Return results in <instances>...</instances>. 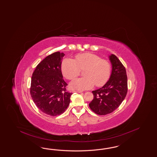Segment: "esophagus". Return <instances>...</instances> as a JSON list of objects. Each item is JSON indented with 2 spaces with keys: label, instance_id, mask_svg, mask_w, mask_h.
<instances>
[{
  "label": "esophagus",
  "instance_id": "34e87169",
  "mask_svg": "<svg viewBox=\"0 0 157 157\" xmlns=\"http://www.w3.org/2000/svg\"><path fill=\"white\" fill-rule=\"evenodd\" d=\"M74 92H77V93H82V91H79V90H75V91H74Z\"/></svg>",
  "mask_w": 157,
  "mask_h": 157
}]
</instances>
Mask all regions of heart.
<instances>
[{"instance_id":"1","label":"heart","mask_w":157,"mask_h":157,"mask_svg":"<svg viewBox=\"0 0 157 157\" xmlns=\"http://www.w3.org/2000/svg\"><path fill=\"white\" fill-rule=\"evenodd\" d=\"M83 70L84 77L77 78L70 83L71 88L78 90L90 89L94 86H101L108 81L111 74V65L107 59L97 54L84 53L76 54L74 59H63L61 70L67 79H73Z\"/></svg>"}]
</instances>
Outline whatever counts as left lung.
<instances>
[{"label":"left lung","instance_id":"obj_1","mask_svg":"<svg viewBox=\"0 0 157 157\" xmlns=\"http://www.w3.org/2000/svg\"><path fill=\"white\" fill-rule=\"evenodd\" d=\"M112 72L107 83L102 87L93 91L94 98L89 107L96 114H110L119 107L128 92V79L124 66L114 54L109 56Z\"/></svg>","mask_w":157,"mask_h":157}]
</instances>
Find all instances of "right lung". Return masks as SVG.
<instances>
[{
	"label": "right lung",
	"mask_w": 157,
	"mask_h": 157,
	"mask_svg": "<svg viewBox=\"0 0 157 157\" xmlns=\"http://www.w3.org/2000/svg\"><path fill=\"white\" fill-rule=\"evenodd\" d=\"M65 54L59 52L49 55L38 64L31 78L30 93L36 107L44 114H63L70 103L72 93L67 92V83L61 70Z\"/></svg>",
	"instance_id": "1"
}]
</instances>
